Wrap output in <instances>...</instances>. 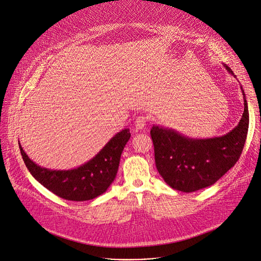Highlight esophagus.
<instances>
[{
  "instance_id": "esophagus-1",
  "label": "esophagus",
  "mask_w": 261,
  "mask_h": 261,
  "mask_svg": "<svg viewBox=\"0 0 261 261\" xmlns=\"http://www.w3.org/2000/svg\"><path fill=\"white\" fill-rule=\"evenodd\" d=\"M147 117L144 116V115H140L136 118V121H135V126L137 129H143L147 123Z\"/></svg>"
}]
</instances>
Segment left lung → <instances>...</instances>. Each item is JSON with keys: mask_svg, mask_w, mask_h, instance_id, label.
<instances>
[{"mask_svg": "<svg viewBox=\"0 0 261 261\" xmlns=\"http://www.w3.org/2000/svg\"><path fill=\"white\" fill-rule=\"evenodd\" d=\"M225 69L233 75L229 67ZM244 113L239 124L222 137L191 139L174 129L153 125L150 135L155 165L167 184L176 190L193 192L216 183L239 161L249 127L245 92Z\"/></svg>", "mask_w": 261, "mask_h": 261, "instance_id": "1", "label": "left lung"}]
</instances>
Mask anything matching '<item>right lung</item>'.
I'll return each mask as SVG.
<instances>
[{
    "instance_id": "right-lung-1",
    "label": "right lung",
    "mask_w": 261,
    "mask_h": 261,
    "mask_svg": "<svg viewBox=\"0 0 261 261\" xmlns=\"http://www.w3.org/2000/svg\"><path fill=\"white\" fill-rule=\"evenodd\" d=\"M129 138V129H122L92 160L68 171L41 168L29 159L20 144L19 149L28 170L45 188L67 200L84 201L102 194L112 184L118 171L121 153Z\"/></svg>"
}]
</instances>
